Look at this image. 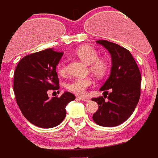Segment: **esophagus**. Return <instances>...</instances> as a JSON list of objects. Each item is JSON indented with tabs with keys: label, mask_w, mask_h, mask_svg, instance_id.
<instances>
[{
	"label": "esophagus",
	"mask_w": 158,
	"mask_h": 158,
	"mask_svg": "<svg viewBox=\"0 0 158 158\" xmlns=\"http://www.w3.org/2000/svg\"><path fill=\"white\" fill-rule=\"evenodd\" d=\"M77 98L79 99V100H81V101L89 102V99L88 98H85V97H77Z\"/></svg>",
	"instance_id": "obj_1"
}]
</instances>
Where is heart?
Masks as SVG:
<instances>
[{"instance_id": "1", "label": "heart", "mask_w": 158, "mask_h": 158, "mask_svg": "<svg viewBox=\"0 0 158 158\" xmlns=\"http://www.w3.org/2000/svg\"><path fill=\"white\" fill-rule=\"evenodd\" d=\"M77 56L84 62L90 64V70L98 75H102L107 69V64L103 60L98 59V55L95 49L89 46H83L77 49ZM65 64L60 61L57 64V71L60 74H65ZM94 82L90 78H77L68 83L66 85L69 91L77 94L84 95L86 93L87 89L90 87Z\"/></svg>"}]
</instances>
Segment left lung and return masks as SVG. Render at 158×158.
Instances as JSON below:
<instances>
[{
  "label": "left lung",
  "instance_id": "8db88e82",
  "mask_svg": "<svg viewBox=\"0 0 158 158\" xmlns=\"http://www.w3.org/2000/svg\"><path fill=\"white\" fill-rule=\"evenodd\" d=\"M111 56L110 76L100 91L106 94L92 100L98 104V110L93 115L94 122L104 127L122 124L132 115L140 98L141 74L131 53L118 44L106 40L97 41ZM109 90L110 93L108 94Z\"/></svg>",
  "mask_w": 158,
  "mask_h": 158
}]
</instances>
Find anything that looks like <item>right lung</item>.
Here are the masks:
<instances>
[{
  "mask_svg": "<svg viewBox=\"0 0 158 158\" xmlns=\"http://www.w3.org/2000/svg\"><path fill=\"white\" fill-rule=\"evenodd\" d=\"M63 53L53 48L28 55L19 60L14 73V92L23 116L40 128H53L66 115L65 106L75 96L64 92L49 98L48 90L59 89L56 71Z\"/></svg>",
  "mask_w": 158,
  "mask_h": 158,
  "instance_id": "right-lung-1",
  "label": "right lung"
}]
</instances>
